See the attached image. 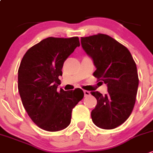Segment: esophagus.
<instances>
[{
	"label": "esophagus",
	"instance_id": "obj_1",
	"mask_svg": "<svg viewBox=\"0 0 153 153\" xmlns=\"http://www.w3.org/2000/svg\"><path fill=\"white\" fill-rule=\"evenodd\" d=\"M83 92H84V96H85V97H86V96H90V92H89V91L84 90Z\"/></svg>",
	"mask_w": 153,
	"mask_h": 153
}]
</instances>
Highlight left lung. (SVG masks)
Returning <instances> with one entry per match:
<instances>
[{
  "label": "left lung",
  "mask_w": 153,
  "mask_h": 153,
  "mask_svg": "<svg viewBox=\"0 0 153 153\" xmlns=\"http://www.w3.org/2000/svg\"><path fill=\"white\" fill-rule=\"evenodd\" d=\"M83 50L93 61V75L107 85L108 94L91 92L97 100L91 112L93 123L105 130L125 122L134 109L139 85L137 65L128 49L111 36L81 38Z\"/></svg>",
  "instance_id": "1"
}]
</instances>
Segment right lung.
<instances>
[{"label":"right lung","mask_w":153,"mask_h":153,"mask_svg":"<svg viewBox=\"0 0 153 153\" xmlns=\"http://www.w3.org/2000/svg\"><path fill=\"white\" fill-rule=\"evenodd\" d=\"M79 46L78 37H48L30 48L21 61L18 89L22 105L33 122L45 131L66 128L73 108L83 98L79 88L57 90L64 61Z\"/></svg>","instance_id":"1"}]
</instances>
